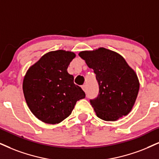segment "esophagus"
<instances>
[{"label":"esophagus","instance_id":"34e87169","mask_svg":"<svg viewBox=\"0 0 159 159\" xmlns=\"http://www.w3.org/2000/svg\"><path fill=\"white\" fill-rule=\"evenodd\" d=\"M81 87H82V89H83L84 91L86 92V91H87V87H86V85H83Z\"/></svg>","mask_w":159,"mask_h":159}]
</instances>
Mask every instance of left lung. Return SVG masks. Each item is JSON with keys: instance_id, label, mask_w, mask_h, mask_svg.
Listing matches in <instances>:
<instances>
[{"instance_id": "1", "label": "left lung", "mask_w": 159, "mask_h": 159, "mask_svg": "<svg viewBox=\"0 0 159 159\" xmlns=\"http://www.w3.org/2000/svg\"><path fill=\"white\" fill-rule=\"evenodd\" d=\"M80 57L94 70L99 93L90 100L98 117L115 121L131 111L137 98L139 83L134 70L116 52L100 48L80 52Z\"/></svg>"}]
</instances>
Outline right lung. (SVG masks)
<instances>
[{"label": "right lung", "instance_id": "add662e5", "mask_svg": "<svg viewBox=\"0 0 159 159\" xmlns=\"http://www.w3.org/2000/svg\"><path fill=\"white\" fill-rule=\"evenodd\" d=\"M75 54L63 50L45 54L29 68L23 89L27 105L36 117L45 123H59L72 113L76 102L85 98L73 75L67 73Z\"/></svg>", "mask_w": 159, "mask_h": 159}]
</instances>
